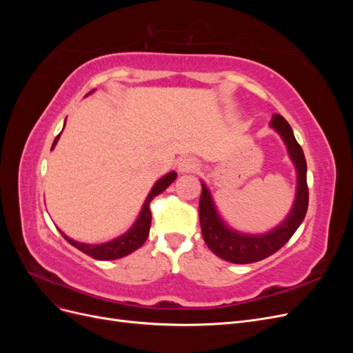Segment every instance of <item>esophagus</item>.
<instances>
[{
    "label": "esophagus",
    "instance_id": "obj_1",
    "mask_svg": "<svg viewBox=\"0 0 353 353\" xmlns=\"http://www.w3.org/2000/svg\"><path fill=\"white\" fill-rule=\"evenodd\" d=\"M178 169L181 170V172H194V170H197L200 168V162L197 159L191 157V156H184L178 159Z\"/></svg>",
    "mask_w": 353,
    "mask_h": 353
}]
</instances>
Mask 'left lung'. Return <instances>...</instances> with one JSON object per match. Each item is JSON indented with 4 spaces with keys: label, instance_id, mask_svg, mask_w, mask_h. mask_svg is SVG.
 <instances>
[{
    "label": "left lung",
    "instance_id": "8db88e82",
    "mask_svg": "<svg viewBox=\"0 0 353 353\" xmlns=\"http://www.w3.org/2000/svg\"><path fill=\"white\" fill-rule=\"evenodd\" d=\"M272 128L280 132L287 144L288 153L297 169V193L294 206L288 218L279 228L263 234V236H244L236 231L228 230L221 222L218 213L213 208L209 191L201 184V196L199 200V218L203 239L208 248L219 256L221 259L232 263H253L262 261L279 252L283 245L292 239L296 230L305 219L309 191L306 183V159L301 144L296 141L292 126L281 114H274Z\"/></svg>",
    "mask_w": 353,
    "mask_h": 353
}]
</instances>
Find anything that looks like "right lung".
Listing matches in <instances>:
<instances>
[{"label":"right lung","mask_w":353,"mask_h":353,"mask_svg":"<svg viewBox=\"0 0 353 353\" xmlns=\"http://www.w3.org/2000/svg\"><path fill=\"white\" fill-rule=\"evenodd\" d=\"M59 138H60V134L56 137V140H54V143H52L51 148H54V145L59 141ZM175 178H176V174L170 172V174L165 175L162 179L157 181L153 190L150 191V194H148L144 206H143V210L140 213V216H138L137 222L134 223V227L126 234H123V236L117 237L116 240H112V241L104 243V244H85V243H78L72 239H68L65 234L60 231L61 236L65 237L68 240V243H70L73 248H77L78 250L91 256V258H94V259L113 261V259L123 258V256L132 253L138 248H141L144 241L147 240L148 232H150V225H152L150 201L160 193H163V191L174 183Z\"/></svg>","instance_id":"add662e5"}]
</instances>
